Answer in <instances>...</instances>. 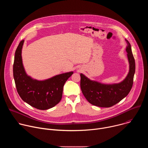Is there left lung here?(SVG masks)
<instances>
[{
    "label": "left lung",
    "mask_w": 148,
    "mask_h": 148,
    "mask_svg": "<svg viewBox=\"0 0 148 148\" xmlns=\"http://www.w3.org/2000/svg\"><path fill=\"white\" fill-rule=\"evenodd\" d=\"M126 51L130 63V71L126 78L120 83L103 84L91 81L82 74H80V87L82 92L91 104L99 107H111L128 95L134 82L135 62L129 41Z\"/></svg>",
    "instance_id": "left-lung-1"
}]
</instances>
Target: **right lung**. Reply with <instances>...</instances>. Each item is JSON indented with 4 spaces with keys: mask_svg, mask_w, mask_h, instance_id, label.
Listing matches in <instances>:
<instances>
[{
    "mask_svg": "<svg viewBox=\"0 0 148 148\" xmlns=\"http://www.w3.org/2000/svg\"><path fill=\"white\" fill-rule=\"evenodd\" d=\"M24 40L21 41L15 51L13 77L17 91L25 102L38 110H46L56 105L61 99L63 87L73 72L56 75L44 81L33 79L24 69L22 49Z\"/></svg>",
    "mask_w": 148,
    "mask_h": 148,
    "instance_id": "1",
    "label": "right lung"
}]
</instances>
